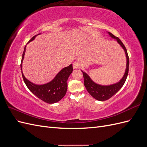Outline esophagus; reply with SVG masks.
I'll list each match as a JSON object with an SVG mask.
<instances>
[{"instance_id":"1","label":"esophagus","mask_w":147,"mask_h":147,"mask_svg":"<svg viewBox=\"0 0 147 147\" xmlns=\"http://www.w3.org/2000/svg\"><path fill=\"white\" fill-rule=\"evenodd\" d=\"M80 67V63H78V62H75L73 64V68L74 69H79Z\"/></svg>"}]
</instances>
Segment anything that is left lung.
<instances>
[{
    "mask_svg": "<svg viewBox=\"0 0 147 147\" xmlns=\"http://www.w3.org/2000/svg\"><path fill=\"white\" fill-rule=\"evenodd\" d=\"M108 33L111 37L117 40L118 43L121 46V47L124 49V51H125L127 59L126 69L124 76L121 78V80L117 83L111 84V85L109 86L100 85V84L94 83L91 79V78L88 76V75L87 74L82 71L84 78V86L86 88L88 92L90 93L94 99L100 101H104L106 100H108L110 97H112L114 94H116L120 89L122 88L124 83H125L129 72V56L125 46L124 45V44L122 43L121 40H120L118 37L115 36V35L112 33L109 32Z\"/></svg>",
    "mask_w": 147,
    "mask_h": 147,
    "instance_id": "left-lung-1",
    "label": "left lung"
}]
</instances>
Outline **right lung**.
Returning a JSON list of instances; mask_svg holds the SVG:
<instances>
[{"label": "right lung", "mask_w": 147, "mask_h": 147, "mask_svg": "<svg viewBox=\"0 0 147 147\" xmlns=\"http://www.w3.org/2000/svg\"><path fill=\"white\" fill-rule=\"evenodd\" d=\"M36 36L37 35L34 36L28 43L33 40ZM26 48V45L24 47L23 56H22L21 63V70L22 63L24 59ZM72 71V64H70L68 67L62 69L52 81L45 84H41V85H37V84L31 83L25 78L23 72H22V76H23L26 85L35 96L48 104H54L63 99L65 95L67 89V79Z\"/></svg>", "instance_id": "1"}]
</instances>
